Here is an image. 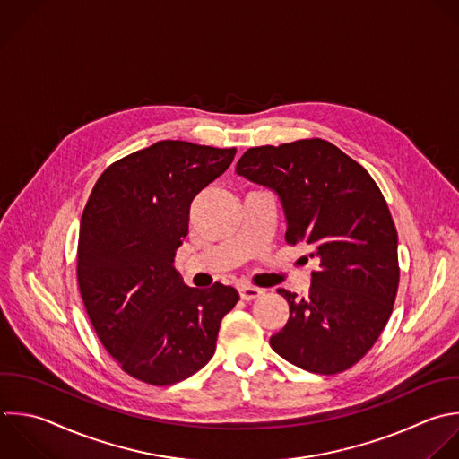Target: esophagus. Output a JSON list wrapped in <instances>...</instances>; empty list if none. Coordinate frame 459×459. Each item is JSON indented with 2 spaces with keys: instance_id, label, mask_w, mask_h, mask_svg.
I'll return each instance as SVG.
<instances>
[{
  "instance_id": "34e87169",
  "label": "esophagus",
  "mask_w": 459,
  "mask_h": 459,
  "mask_svg": "<svg viewBox=\"0 0 459 459\" xmlns=\"http://www.w3.org/2000/svg\"><path fill=\"white\" fill-rule=\"evenodd\" d=\"M262 292H264L262 289H256V287H251V285H238V294L246 301L256 299L258 296H262Z\"/></svg>"
}]
</instances>
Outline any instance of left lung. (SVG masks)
Listing matches in <instances>:
<instances>
[{"mask_svg":"<svg viewBox=\"0 0 459 459\" xmlns=\"http://www.w3.org/2000/svg\"><path fill=\"white\" fill-rule=\"evenodd\" d=\"M235 172L280 199L285 240L319 262L310 294L278 289L287 325L271 348L321 375L355 364L384 330L398 289V237L371 176L330 142L314 138L247 149Z\"/></svg>","mask_w":459,"mask_h":459,"instance_id":"obj_1","label":"left lung"}]
</instances>
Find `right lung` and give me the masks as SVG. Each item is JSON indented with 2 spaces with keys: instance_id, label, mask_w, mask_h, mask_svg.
Returning a JSON list of instances; mask_svg holds the SVG:
<instances>
[{
  "instance_id": "right-lung-1",
  "label": "right lung",
  "mask_w": 459,
  "mask_h": 459,
  "mask_svg": "<svg viewBox=\"0 0 459 459\" xmlns=\"http://www.w3.org/2000/svg\"><path fill=\"white\" fill-rule=\"evenodd\" d=\"M235 152L158 142L106 169L84 208L77 276L88 316L122 369L147 384L170 385L199 371L238 301L230 285L188 287L174 267L194 197Z\"/></svg>"
}]
</instances>
